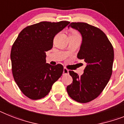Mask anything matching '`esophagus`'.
I'll use <instances>...</instances> for the list:
<instances>
[{
    "label": "esophagus",
    "mask_w": 124,
    "mask_h": 124,
    "mask_svg": "<svg viewBox=\"0 0 124 124\" xmlns=\"http://www.w3.org/2000/svg\"><path fill=\"white\" fill-rule=\"evenodd\" d=\"M69 74V70L67 68L64 67V70H63V75H66V74Z\"/></svg>",
    "instance_id": "obj_1"
}]
</instances>
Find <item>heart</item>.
Masks as SVG:
<instances>
[{"label": "heart", "mask_w": 124, "mask_h": 124, "mask_svg": "<svg viewBox=\"0 0 124 124\" xmlns=\"http://www.w3.org/2000/svg\"><path fill=\"white\" fill-rule=\"evenodd\" d=\"M69 33H70L69 35H79L78 32H77L76 31H75V30H69Z\"/></svg>", "instance_id": "b5f03b06"}]
</instances>
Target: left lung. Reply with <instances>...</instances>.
<instances>
[{"label":"left lung","mask_w":124,"mask_h":124,"mask_svg":"<svg viewBox=\"0 0 124 124\" xmlns=\"http://www.w3.org/2000/svg\"><path fill=\"white\" fill-rule=\"evenodd\" d=\"M68 27L78 30L83 41L78 58L86 63L84 73L79 76L69 70L72 83L67 86L69 96L85 103L93 100L102 92L112 74L114 52L112 43L103 32L86 23H71Z\"/></svg>","instance_id":"obj_1"}]
</instances>
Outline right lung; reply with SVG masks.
Listing matches in <instances>:
<instances>
[{
    "instance_id": "add662e5",
    "label": "right lung",
    "mask_w": 124,
    "mask_h": 124,
    "mask_svg": "<svg viewBox=\"0 0 124 124\" xmlns=\"http://www.w3.org/2000/svg\"><path fill=\"white\" fill-rule=\"evenodd\" d=\"M69 23L42 21L30 25L22 30L12 45V75L22 93L30 99L44 98L62 76L63 65L46 63V52L52 48L55 36Z\"/></svg>"
}]
</instances>
